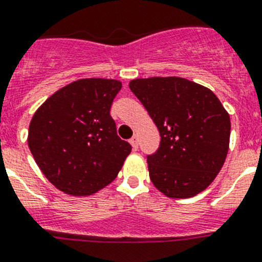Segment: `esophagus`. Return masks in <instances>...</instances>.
<instances>
[{
    "label": "esophagus",
    "mask_w": 262,
    "mask_h": 262,
    "mask_svg": "<svg viewBox=\"0 0 262 262\" xmlns=\"http://www.w3.org/2000/svg\"><path fill=\"white\" fill-rule=\"evenodd\" d=\"M129 142H130L133 150H137V149H138V137H137V136H135V137H132L130 141H129Z\"/></svg>",
    "instance_id": "esophagus-1"
}]
</instances>
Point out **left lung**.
Listing matches in <instances>:
<instances>
[{"instance_id": "left-lung-1", "label": "left lung", "mask_w": 262, "mask_h": 262, "mask_svg": "<svg viewBox=\"0 0 262 262\" xmlns=\"http://www.w3.org/2000/svg\"><path fill=\"white\" fill-rule=\"evenodd\" d=\"M129 88L161 136L158 150L148 156L153 185L170 199L205 190L229 150L230 117L216 94L181 77L136 78Z\"/></svg>"}]
</instances>
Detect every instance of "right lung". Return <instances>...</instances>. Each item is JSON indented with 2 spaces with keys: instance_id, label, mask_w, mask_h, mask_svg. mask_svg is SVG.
<instances>
[{
  "instance_id": "1",
  "label": "right lung",
  "mask_w": 262,
  "mask_h": 262,
  "mask_svg": "<svg viewBox=\"0 0 262 262\" xmlns=\"http://www.w3.org/2000/svg\"><path fill=\"white\" fill-rule=\"evenodd\" d=\"M117 80L82 78L61 88L33 114L28 145L50 184L65 194L90 195L117 177L132 151L111 116Z\"/></svg>"
}]
</instances>
